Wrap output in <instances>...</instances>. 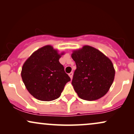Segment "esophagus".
<instances>
[{"mask_svg":"<svg viewBox=\"0 0 134 134\" xmlns=\"http://www.w3.org/2000/svg\"><path fill=\"white\" fill-rule=\"evenodd\" d=\"M69 76L70 77V79H72V77H73V72H71L69 74Z\"/></svg>","mask_w":134,"mask_h":134,"instance_id":"34e87169","label":"esophagus"}]
</instances>
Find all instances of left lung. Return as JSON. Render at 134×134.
<instances>
[{"label":"left lung","instance_id":"obj_1","mask_svg":"<svg viewBox=\"0 0 134 134\" xmlns=\"http://www.w3.org/2000/svg\"><path fill=\"white\" fill-rule=\"evenodd\" d=\"M76 64L72 84L81 99L93 101L105 95L115 77L111 61L90 46H84L72 54Z\"/></svg>","mask_w":134,"mask_h":134}]
</instances>
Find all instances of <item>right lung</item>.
<instances>
[{"label": "right lung", "mask_w": 134, "mask_h": 134, "mask_svg": "<svg viewBox=\"0 0 134 134\" xmlns=\"http://www.w3.org/2000/svg\"><path fill=\"white\" fill-rule=\"evenodd\" d=\"M60 55L50 45L38 49L23 66L21 77L31 94L41 101L57 99L70 77L59 62Z\"/></svg>", "instance_id": "obj_1"}]
</instances>
